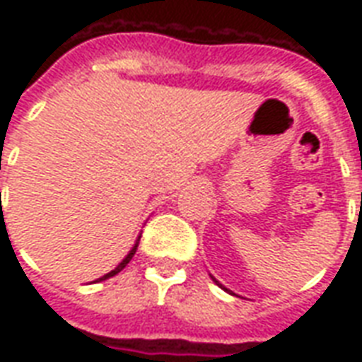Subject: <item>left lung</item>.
<instances>
[{"label":"left lung","instance_id":"1","mask_svg":"<svg viewBox=\"0 0 362 362\" xmlns=\"http://www.w3.org/2000/svg\"><path fill=\"white\" fill-rule=\"evenodd\" d=\"M215 283H217V281H215Z\"/></svg>","mask_w":362,"mask_h":362}]
</instances>
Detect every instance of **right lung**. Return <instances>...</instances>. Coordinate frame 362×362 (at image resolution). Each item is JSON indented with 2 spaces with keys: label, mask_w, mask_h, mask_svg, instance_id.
I'll use <instances>...</instances> for the list:
<instances>
[{
  "label": "right lung",
  "mask_w": 362,
  "mask_h": 362,
  "mask_svg": "<svg viewBox=\"0 0 362 362\" xmlns=\"http://www.w3.org/2000/svg\"><path fill=\"white\" fill-rule=\"evenodd\" d=\"M135 250H137V244H135L134 248H132V252H129V254H127L126 258H124V262H122V264H119V266L116 267V269H112L110 273H106V275H103V277H100V279H98V281H104V279H108V277H112V275H116V273H119V272H122V269H124V267H126L127 264H129V259L134 258Z\"/></svg>",
  "instance_id": "right-lung-1"
}]
</instances>
